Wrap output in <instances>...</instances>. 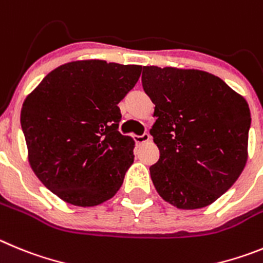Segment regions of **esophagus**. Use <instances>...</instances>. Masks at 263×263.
I'll use <instances>...</instances> for the list:
<instances>
[{
    "mask_svg": "<svg viewBox=\"0 0 263 263\" xmlns=\"http://www.w3.org/2000/svg\"><path fill=\"white\" fill-rule=\"evenodd\" d=\"M149 140H151V136H149V134H143V135H137V136H135V141H136L137 144L148 143Z\"/></svg>",
    "mask_w": 263,
    "mask_h": 263,
    "instance_id": "obj_1",
    "label": "esophagus"
}]
</instances>
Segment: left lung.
Listing matches in <instances>:
<instances>
[{
  "instance_id": "1",
  "label": "left lung",
  "mask_w": 263,
  "mask_h": 263,
  "mask_svg": "<svg viewBox=\"0 0 263 263\" xmlns=\"http://www.w3.org/2000/svg\"><path fill=\"white\" fill-rule=\"evenodd\" d=\"M141 81L155 103L149 132L160 158L149 172L158 195L179 210L212 204L247 165V99L199 69L149 65Z\"/></svg>"
}]
</instances>
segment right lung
I'll return each instance as SVG.
<instances>
[{"label": "right lung", "instance_id": "add662e5", "mask_svg": "<svg viewBox=\"0 0 263 263\" xmlns=\"http://www.w3.org/2000/svg\"><path fill=\"white\" fill-rule=\"evenodd\" d=\"M141 65L105 60L63 64L26 97L21 123L30 166L64 202L94 207L111 199L134 164L135 141L118 131V103Z\"/></svg>", "mask_w": 263, "mask_h": 263}]
</instances>
